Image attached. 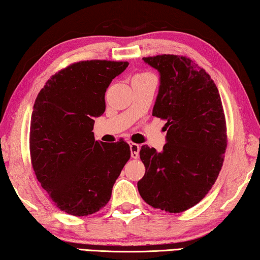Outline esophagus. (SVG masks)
Segmentation results:
<instances>
[{"mask_svg":"<svg viewBox=\"0 0 260 260\" xmlns=\"http://www.w3.org/2000/svg\"><path fill=\"white\" fill-rule=\"evenodd\" d=\"M129 148H131V156L132 158H138L139 157V151H140V146L134 142H128Z\"/></svg>","mask_w":260,"mask_h":260,"instance_id":"34e87169","label":"esophagus"}]
</instances>
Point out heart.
Here are the masks:
<instances>
[{
	"mask_svg": "<svg viewBox=\"0 0 260 260\" xmlns=\"http://www.w3.org/2000/svg\"><path fill=\"white\" fill-rule=\"evenodd\" d=\"M148 77H151V74H149V73H147V72L138 73V74H135V76H134L133 81H134V80H140V79H144V78H148Z\"/></svg>",
	"mask_w": 260,
	"mask_h": 260,
	"instance_id": "b5f03b06",
	"label": "heart"
}]
</instances>
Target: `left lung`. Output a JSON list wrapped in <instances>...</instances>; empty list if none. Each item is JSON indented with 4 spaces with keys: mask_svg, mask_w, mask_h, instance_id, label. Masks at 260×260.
I'll return each mask as SVG.
<instances>
[{
    "mask_svg": "<svg viewBox=\"0 0 260 260\" xmlns=\"http://www.w3.org/2000/svg\"><path fill=\"white\" fill-rule=\"evenodd\" d=\"M143 60L160 74L152 116L166 120L161 152L142 146L146 173L139 192L152 208L183 212L204 199L217 180L227 148L219 90L204 69L184 56L157 55Z\"/></svg>",
    "mask_w": 260,
    "mask_h": 260,
    "instance_id": "8db88e82",
    "label": "left lung"
}]
</instances>
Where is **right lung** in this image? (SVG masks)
<instances>
[{
  "mask_svg": "<svg viewBox=\"0 0 260 260\" xmlns=\"http://www.w3.org/2000/svg\"><path fill=\"white\" fill-rule=\"evenodd\" d=\"M128 61L82 60L54 74L35 100L29 131L32 166L59 210L76 217L98 212L131 158L124 140L95 141V118L105 91Z\"/></svg>",
  "mask_w": 260,
  "mask_h": 260,
  "instance_id": "obj_1",
  "label": "right lung"
}]
</instances>
